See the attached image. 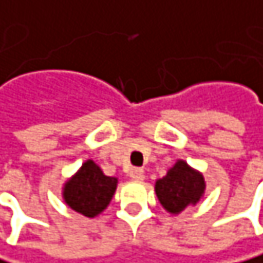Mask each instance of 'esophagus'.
I'll return each mask as SVG.
<instances>
[{
  "label": "esophagus",
  "instance_id": "esophagus-1",
  "mask_svg": "<svg viewBox=\"0 0 263 263\" xmlns=\"http://www.w3.org/2000/svg\"><path fill=\"white\" fill-rule=\"evenodd\" d=\"M129 176H130V179H134L137 182H142L145 179V171L142 168H133V170L129 171Z\"/></svg>",
  "mask_w": 263,
  "mask_h": 263
}]
</instances>
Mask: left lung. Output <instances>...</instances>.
<instances>
[{
	"mask_svg": "<svg viewBox=\"0 0 263 263\" xmlns=\"http://www.w3.org/2000/svg\"><path fill=\"white\" fill-rule=\"evenodd\" d=\"M203 191V176L183 160H179L163 179L156 182V194L163 208L171 214H179L186 206L196 205Z\"/></svg>",
	"mask_w": 263,
	"mask_h": 263,
	"instance_id": "1",
	"label": "left lung"
}]
</instances>
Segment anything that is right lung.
<instances>
[{
    "label": "right lung",
    "instance_id": "right-lung-1",
    "mask_svg": "<svg viewBox=\"0 0 263 263\" xmlns=\"http://www.w3.org/2000/svg\"><path fill=\"white\" fill-rule=\"evenodd\" d=\"M117 190V179L104 176L92 160L83 163L78 173L64 185V202L86 217L98 216L110 202Z\"/></svg>",
    "mask_w": 263,
    "mask_h": 263
}]
</instances>
